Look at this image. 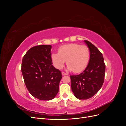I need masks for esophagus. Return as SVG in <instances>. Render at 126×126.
<instances>
[{
  "label": "esophagus",
  "instance_id": "esophagus-1",
  "mask_svg": "<svg viewBox=\"0 0 126 126\" xmlns=\"http://www.w3.org/2000/svg\"><path fill=\"white\" fill-rule=\"evenodd\" d=\"M62 74L63 76H65V75H67V74L65 73V72H63V71H62Z\"/></svg>",
  "mask_w": 126,
  "mask_h": 126
}]
</instances>
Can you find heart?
<instances>
[{
    "mask_svg": "<svg viewBox=\"0 0 126 126\" xmlns=\"http://www.w3.org/2000/svg\"><path fill=\"white\" fill-rule=\"evenodd\" d=\"M59 53L51 55V60L54 66L62 69L67 60V68L75 72L83 71L87 67L90 59V50L85 45L72 43L61 46Z\"/></svg>",
    "mask_w": 126,
    "mask_h": 126,
    "instance_id": "b5f03b06",
    "label": "heart"
}]
</instances>
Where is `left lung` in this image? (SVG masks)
Returning <instances> with one entry per match:
<instances>
[{"label": "left lung", "mask_w": 126, "mask_h": 126, "mask_svg": "<svg viewBox=\"0 0 126 126\" xmlns=\"http://www.w3.org/2000/svg\"><path fill=\"white\" fill-rule=\"evenodd\" d=\"M84 41L90 50L89 63L82 73L70 76L75 96L83 100L93 97L100 89L104 81L106 67L102 53L89 41Z\"/></svg>", "instance_id": "left-lung-1"}]
</instances>
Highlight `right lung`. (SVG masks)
I'll list each match as a JSON object with an SVG mask.
<instances>
[{"instance_id":"1","label":"right lung","mask_w":126,"mask_h":126,"mask_svg":"<svg viewBox=\"0 0 126 126\" xmlns=\"http://www.w3.org/2000/svg\"><path fill=\"white\" fill-rule=\"evenodd\" d=\"M51 49L49 45L36 46L26 52L22 60L21 72L27 88L41 100L56 97L62 78L61 71L52 66Z\"/></svg>"}]
</instances>
